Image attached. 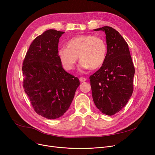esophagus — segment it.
I'll use <instances>...</instances> for the list:
<instances>
[{
	"label": "esophagus",
	"mask_w": 155,
	"mask_h": 155,
	"mask_svg": "<svg viewBox=\"0 0 155 155\" xmlns=\"http://www.w3.org/2000/svg\"><path fill=\"white\" fill-rule=\"evenodd\" d=\"M79 80H80V81L81 82H85V81L87 80V78H84V77H80L79 78Z\"/></svg>",
	"instance_id": "1"
}]
</instances>
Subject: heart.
<instances>
[{
	"label": "heart",
	"instance_id": "1",
	"mask_svg": "<svg viewBox=\"0 0 155 155\" xmlns=\"http://www.w3.org/2000/svg\"><path fill=\"white\" fill-rule=\"evenodd\" d=\"M107 46L100 37L92 35H80L70 39L67 48L62 47L58 51V56L63 68L71 70L79 59L80 69L95 70L101 67L105 62Z\"/></svg>",
	"mask_w": 155,
	"mask_h": 155
}]
</instances>
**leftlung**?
I'll use <instances>...</instances> for the list:
<instances>
[{"mask_svg":"<svg viewBox=\"0 0 155 155\" xmlns=\"http://www.w3.org/2000/svg\"><path fill=\"white\" fill-rule=\"evenodd\" d=\"M94 30L105 32L107 54L102 66L90 77L92 98L102 113L112 116L132 95L134 67L128 45L118 31L109 26Z\"/></svg>","mask_w":155,"mask_h":155,"instance_id":"left-lung-1","label":"left lung"}]
</instances>
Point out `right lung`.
<instances>
[{"label": "right lung", "mask_w": 155, "mask_h": 155, "mask_svg": "<svg viewBox=\"0 0 155 155\" xmlns=\"http://www.w3.org/2000/svg\"><path fill=\"white\" fill-rule=\"evenodd\" d=\"M64 32L48 29L32 41L23 61V87L35 112L48 119L69 109L80 81L65 71L58 56Z\"/></svg>", "instance_id": "add662e5"}]
</instances>
